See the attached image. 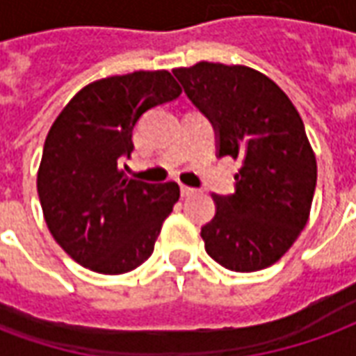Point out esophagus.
Returning a JSON list of instances; mask_svg holds the SVG:
<instances>
[{"label":"esophagus","mask_w":356,"mask_h":356,"mask_svg":"<svg viewBox=\"0 0 356 356\" xmlns=\"http://www.w3.org/2000/svg\"><path fill=\"white\" fill-rule=\"evenodd\" d=\"M180 193H181V197H189L195 193V189L189 188V186H180Z\"/></svg>","instance_id":"esophagus-1"}]
</instances>
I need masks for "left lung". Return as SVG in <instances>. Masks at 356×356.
I'll return each mask as SVG.
<instances>
[{
	"label": "left lung",
	"instance_id": "1",
	"mask_svg": "<svg viewBox=\"0 0 356 356\" xmlns=\"http://www.w3.org/2000/svg\"><path fill=\"white\" fill-rule=\"evenodd\" d=\"M216 132V155L241 159L235 193L212 195L204 250L238 273L281 260L309 220L316 161L300 113L269 77L246 66L199 62L172 70Z\"/></svg>",
	"mask_w": 356,
	"mask_h": 356
}]
</instances>
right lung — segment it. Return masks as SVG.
Instances as JSON below:
<instances>
[{
  "label": "right lung",
  "instance_id": "obj_1",
  "mask_svg": "<svg viewBox=\"0 0 356 356\" xmlns=\"http://www.w3.org/2000/svg\"><path fill=\"white\" fill-rule=\"evenodd\" d=\"M180 92L167 70L113 75L83 87L51 127L38 193L49 232L79 266L121 275L152 256L180 188L129 178L121 165L142 113Z\"/></svg>",
  "mask_w": 356,
  "mask_h": 356
}]
</instances>
